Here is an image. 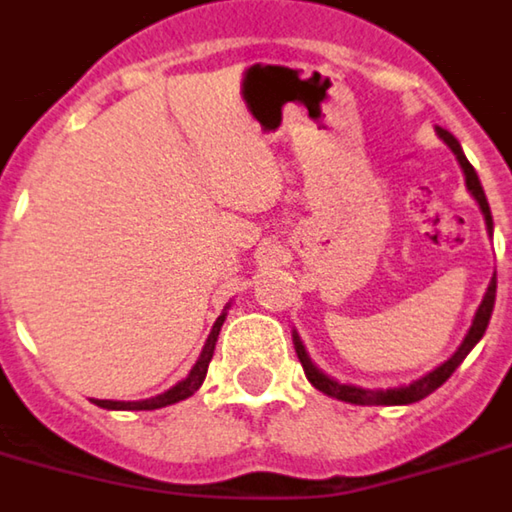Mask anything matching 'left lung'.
<instances>
[{"label": "left lung", "instance_id": "left-lung-1", "mask_svg": "<svg viewBox=\"0 0 512 512\" xmlns=\"http://www.w3.org/2000/svg\"><path fill=\"white\" fill-rule=\"evenodd\" d=\"M438 137L443 139V142L453 150V155L458 157V163H461V168H464L466 186H469L471 196H474L476 202H479V209H482L484 220H487V230L492 233V214H489L487 196H484L482 183H479V178H476L474 165L466 160L464 150H461V144H458V139L453 137L451 131H445V129H440V126H438ZM495 292H497V274L492 277V282H489L487 295H484L482 305H479V310H476L474 323H471L469 334H466V339L461 342V347L456 349V355H453L451 360H445L443 365L432 370V373H427L425 378H419V381L409 383V386L388 388V391H370V388H357V386H347V383L331 381L329 375H323L321 370H318L316 365L308 360V355H305V347H303V342L298 339V334H295V352H298V357H300V365H303V370H305V378H308V381L313 383L318 391L326 393V396H334V399H339V401H349V404H360V406L414 404V401L425 399V396H430L435 388L443 386V383L453 375V370H456L458 365L464 362V357L469 355L471 349H474V344L482 339L484 331H487L489 318H492V308H495Z\"/></svg>", "mask_w": 512, "mask_h": 512}]
</instances>
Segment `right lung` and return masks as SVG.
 <instances>
[{"label":"right lung","mask_w":512,"mask_h":512,"mask_svg":"<svg viewBox=\"0 0 512 512\" xmlns=\"http://www.w3.org/2000/svg\"><path fill=\"white\" fill-rule=\"evenodd\" d=\"M222 321H225V313H222V316L214 321L212 331H209V336H207V344H204L202 355H199L196 365L191 368V373L186 375L181 383H176V386L170 388V391L160 393V396H155V399H144V401H98L95 399V404L103 406V409H121V412H144V409L150 412V409H160V406L178 404V401L194 396V393L199 391V386L204 383V378H207V368H209V362H212L214 344H217V336H220Z\"/></svg>","instance_id":"obj_1"}]
</instances>
